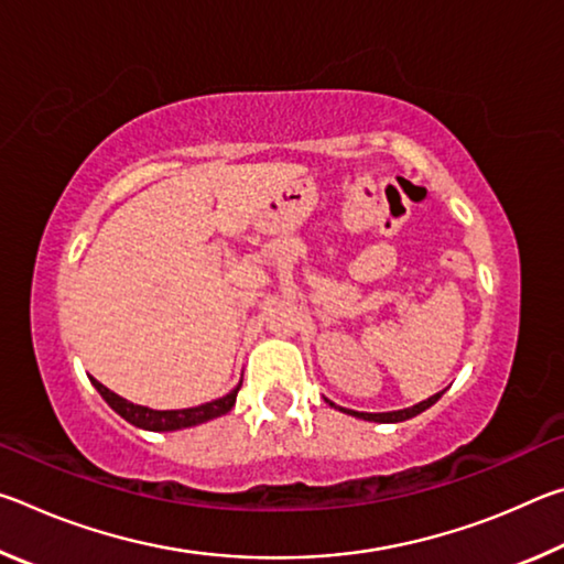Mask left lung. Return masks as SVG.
<instances>
[{"instance_id":"left-lung-1","label":"left lung","mask_w":564,"mask_h":564,"mask_svg":"<svg viewBox=\"0 0 564 564\" xmlns=\"http://www.w3.org/2000/svg\"><path fill=\"white\" fill-rule=\"evenodd\" d=\"M441 395H443V393H435L433 398L423 400V403H417V405H413V408H405V410H393V413H358V410H346V408H338V410H343V413H348V415H352V417L373 420V423H403V420L415 417V415L423 413V410L435 405L437 400H441ZM328 403H330V400H328ZM330 405H333V403H330ZM333 408H336V405H333Z\"/></svg>"}]
</instances>
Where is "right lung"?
Masks as SVG:
<instances>
[{
    "instance_id": "obj_1",
    "label": "right lung",
    "mask_w": 564,
    "mask_h": 564,
    "mask_svg": "<svg viewBox=\"0 0 564 564\" xmlns=\"http://www.w3.org/2000/svg\"><path fill=\"white\" fill-rule=\"evenodd\" d=\"M91 386L99 390L101 398L107 400L111 405V410H117V413L129 420L131 425L137 427H144V431H154V433H166V431H181V427H194V425H202L208 423V420L214 417H221L226 415L228 410L234 408L236 403V395H238V388L236 386L231 393L212 400V403H204V405H196V408H184V410H154V408H147V405H137V403H129L127 398H121L117 393H111L107 386H101L97 378H89Z\"/></svg>"
}]
</instances>
